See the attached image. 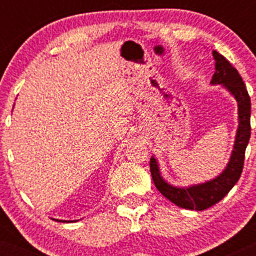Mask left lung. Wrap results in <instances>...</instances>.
<instances>
[{"label": "left lung", "mask_w": 256, "mask_h": 256, "mask_svg": "<svg viewBox=\"0 0 256 256\" xmlns=\"http://www.w3.org/2000/svg\"><path fill=\"white\" fill-rule=\"evenodd\" d=\"M216 60V73L212 74V84H222L236 98L238 106V128L234 150L227 166L218 177L205 183L190 187H176L169 184L160 174L159 165L154 156L150 159V172L155 187L162 195L177 206L188 210H205L216 205L232 190L241 177L245 160V150L252 134L250 114L252 102L242 78L230 61L219 52L212 51Z\"/></svg>", "instance_id": "left-lung-1"}]
</instances>
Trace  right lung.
I'll use <instances>...</instances> for the list:
<instances>
[{
	"mask_svg": "<svg viewBox=\"0 0 256 256\" xmlns=\"http://www.w3.org/2000/svg\"><path fill=\"white\" fill-rule=\"evenodd\" d=\"M58 222H66V220H58Z\"/></svg>",
	"mask_w": 256,
	"mask_h": 256,
	"instance_id": "add662e5",
	"label": "right lung"
}]
</instances>
